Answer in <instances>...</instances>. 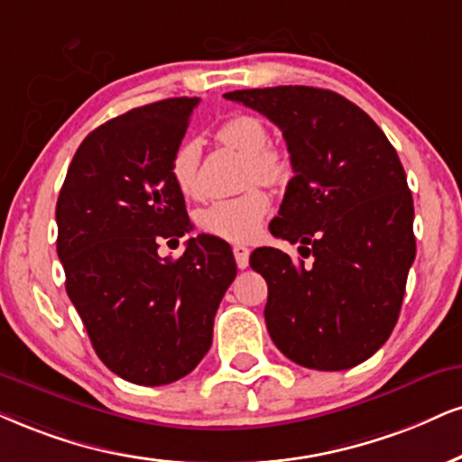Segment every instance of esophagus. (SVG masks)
<instances>
[{"instance_id":"esophagus-1","label":"esophagus","mask_w":462,"mask_h":462,"mask_svg":"<svg viewBox=\"0 0 462 462\" xmlns=\"http://www.w3.org/2000/svg\"><path fill=\"white\" fill-rule=\"evenodd\" d=\"M233 257H236L237 267H240V270H244V267H248L250 250L246 246H242V244H236V246H233Z\"/></svg>"}]
</instances>
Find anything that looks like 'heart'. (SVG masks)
Wrapping results in <instances>:
<instances>
[{
  "label": "heart",
  "mask_w": 462,
  "mask_h": 462,
  "mask_svg": "<svg viewBox=\"0 0 462 462\" xmlns=\"http://www.w3.org/2000/svg\"><path fill=\"white\" fill-rule=\"evenodd\" d=\"M216 139L222 145L246 156L244 180L261 184H282L291 173L287 156L270 147V130L254 116H233L216 130ZM201 147L195 139H186L178 145L171 158V178L184 197H201L199 178ZM270 212V199L261 188H248L236 197L216 199L197 212V225L209 236L229 242H248L257 236L261 222Z\"/></svg>",
  "instance_id": "heart-1"
}]
</instances>
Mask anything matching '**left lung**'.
Returning <instances> with one entry per match:
<instances>
[{"mask_svg":"<svg viewBox=\"0 0 462 462\" xmlns=\"http://www.w3.org/2000/svg\"><path fill=\"white\" fill-rule=\"evenodd\" d=\"M225 98L282 130L295 173L270 231L300 244L301 259L278 248L250 254L267 282V332L300 366H357L390 338L415 259L398 153L360 106L329 89L281 85Z\"/></svg>","mask_w":462,"mask_h":462,"instance_id":"1","label":"left lung"}]
</instances>
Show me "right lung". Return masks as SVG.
<instances>
[{"instance_id": "add662e5", "label": "right lung", "mask_w": 462, "mask_h": 462, "mask_svg": "<svg viewBox=\"0 0 462 462\" xmlns=\"http://www.w3.org/2000/svg\"><path fill=\"white\" fill-rule=\"evenodd\" d=\"M199 98H167L113 117L79 145L55 208L68 298L105 366L136 385L195 370L212 346L214 317L237 274L229 244H158L190 231L171 158Z\"/></svg>"}]
</instances>
